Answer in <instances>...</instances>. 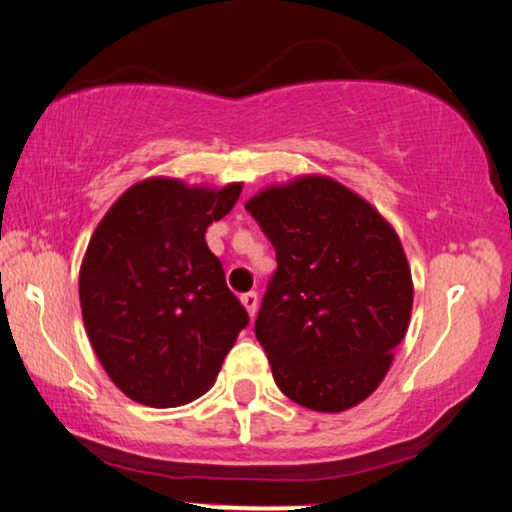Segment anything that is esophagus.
<instances>
[{"label":"esophagus","mask_w":512,"mask_h":512,"mask_svg":"<svg viewBox=\"0 0 512 512\" xmlns=\"http://www.w3.org/2000/svg\"><path fill=\"white\" fill-rule=\"evenodd\" d=\"M241 304L246 306V311H248L250 318H255V313H257V304H259L257 292H246V294H241Z\"/></svg>","instance_id":"34e87169"}]
</instances>
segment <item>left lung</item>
<instances>
[{"mask_svg":"<svg viewBox=\"0 0 512 512\" xmlns=\"http://www.w3.org/2000/svg\"><path fill=\"white\" fill-rule=\"evenodd\" d=\"M246 211L276 248L255 320L273 380L320 413L357 406L383 383L413 311L397 232L327 176L266 187Z\"/></svg>","mask_w":512,"mask_h":512,"instance_id":"1","label":"left lung"}]
</instances>
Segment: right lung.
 Returning <instances> with one entry per match:
<instances>
[{
  "instance_id": "obj_1",
  "label": "right lung",
  "mask_w": 512,
  "mask_h": 512,
  "mask_svg": "<svg viewBox=\"0 0 512 512\" xmlns=\"http://www.w3.org/2000/svg\"><path fill=\"white\" fill-rule=\"evenodd\" d=\"M241 187L148 178L92 234L78 278L83 325L104 371L132 401L174 408L201 397L248 325L204 239Z\"/></svg>"
}]
</instances>
